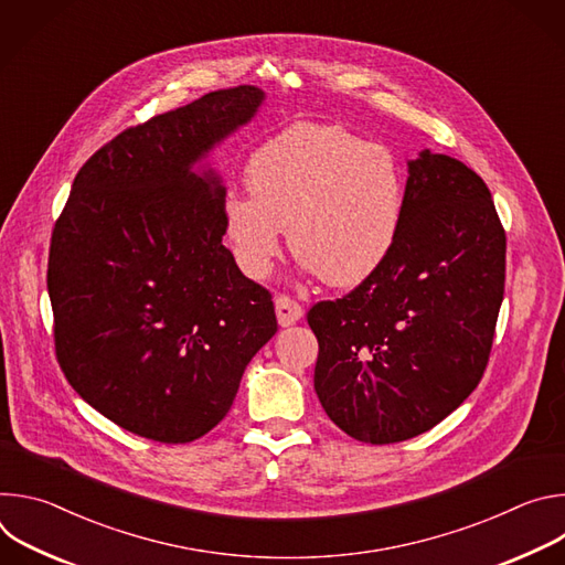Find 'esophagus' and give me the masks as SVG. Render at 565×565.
<instances>
[{"label": "esophagus", "instance_id": "1", "mask_svg": "<svg viewBox=\"0 0 565 565\" xmlns=\"http://www.w3.org/2000/svg\"><path fill=\"white\" fill-rule=\"evenodd\" d=\"M275 308H277V319L281 327H290L295 321L301 319L303 308L299 301H295L290 295H277L275 297Z\"/></svg>", "mask_w": 565, "mask_h": 565}]
</instances>
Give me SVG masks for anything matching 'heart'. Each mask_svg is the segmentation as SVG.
<instances>
[{
	"instance_id": "1",
	"label": "heart",
	"mask_w": 565,
	"mask_h": 565,
	"mask_svg": "<svg viewBox=\"0 0 565 565\" xmlns=\"http://www.w3.org/2000/svg\"><path fill=\"white\" fill-rule=\"evenodd\" d=\"M250 196L223 199V234L246 277L264 279L288 225L292 255L321 281L355 286L388 257L405 210L393 151L340 125L297 122L253 151Z\"/></svg>"
}]
</instances>
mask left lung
<instances>
[{
    "instance_id": "left-lung-1",
    "label": "left lung",
    "mask_w": 565,
    "mask_h": 565,
    "mask_svg": "<svg viewBox=\"0 0 565 565\" xmlns=\"http://www.w3.org/2000/svg\"><path fill=\"white\" fill-rule=\"evenodd\" d=\"M505 290V230L473 170L445 153L409 163L384 264L344 297L317 301L315 391L351 438L388 445L429 431L488 369Z\"/></svg>"
}]
</instances>
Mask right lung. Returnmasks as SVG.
Segmentation results:
<instances>
[{"instance_id":"obj_1","label":"right lung","mask_w":565,"mask_h":565,"mask_svg":"<svg viewBox=\"0 0 565 565\" xmlns=\"http://www.w3.org/2000/svg\"><path fill=\"white\" fill-rule=\"evenodd\" d=\"M262 100L241 85L127 127L79 168L55 221L46 286L57 364L136 436L183 445L212 431L277 333L270 290L223 246L221 183L192 172Z\"/></svg>"}]
</instances>
